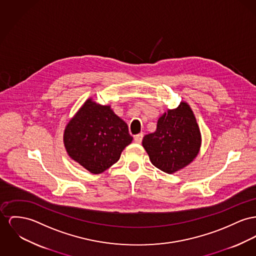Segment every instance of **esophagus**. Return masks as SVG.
<instances>
[{
    "label": "esophagus",
    "instance_id": "1",
    "mask_svg": "<svg viewBox=\"0 0 256 256\" xmlns=\"http://www.w3.org/2000/svg\"><path fill=\"white\" fill-rule=\"evenodd\" d=\"M142 136H144L142 133H140V134H138V135L134 136L135 142H136V144H140V142H142Z\"/></svg>",
    "mask_w": 256,
    "mask_h": 256
}]
</instances>
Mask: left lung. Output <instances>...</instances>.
<instances>
[{
  "mask_svg": "<svg viewBox=\"0 0 256 256\" xmlns=\"http://www.w3.org/2000/svg\"><path fill=\"white\" fill-rule=\"evenodd\" d=\"M201 144L200 128L186 102L164 112L157 121L156 131L142 138L152 163L167 174L189 165L199 154Z\"/></svg>",
  "mask_w": 256,
  "mask_h": 256,
  "instance_id": "1",
  "label": "left lung"
}]
</instances>
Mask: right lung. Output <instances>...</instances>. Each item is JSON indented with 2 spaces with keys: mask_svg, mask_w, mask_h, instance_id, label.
<instances>
[{
  "mask_svg": "<svg viewBox=\"0 0 256 256\" xmlns=\"http://www.w3.org/2000/svg\"><path fill=\"white\" fill-rule=\"evenodd\" d=\"M63 140L72 160L92 174H101L120 160L133 136L110 106L89 98L68 121Z\"/></svg>",
  "mask_w": 256,
  "mask_h": 256,
  "instance_id": "add662e5",
  "label": "right lung"
}]
</instances>
